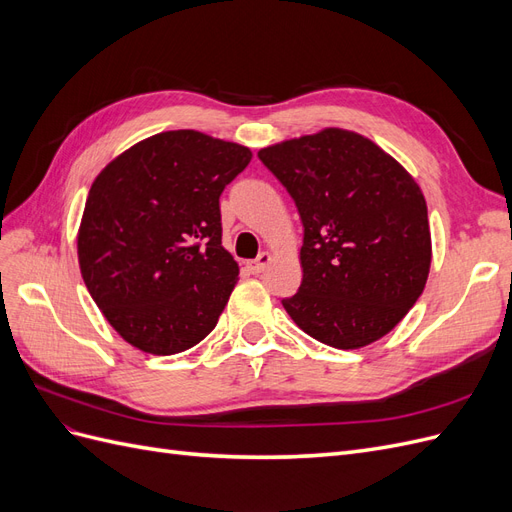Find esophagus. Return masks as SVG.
Wrapping results in <instances>:
<instances>
[{"mask_svg":"<svg viewBox=\"0 0 512 512\" xmlns=\"http://www.w3.org/2000/svg\"><path fill=\"white\" fill-rule=\"evenodd\" d=\"M273 260V256L269 254V252H262L256 260H252V262H247V269H250L252 273H262L267 269V265L269 262Z\"/></svg>","mask_w":512,"mask_h":512,"instance_id":"obj_1","label":"esophagus"}]
</instances>
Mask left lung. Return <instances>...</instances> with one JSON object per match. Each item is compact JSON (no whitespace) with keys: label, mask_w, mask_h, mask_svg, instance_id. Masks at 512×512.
Returning a JSON list of instances; mask_svg holds the SVG:
<instances>
[{"label":"left lung","mask_w":512,"mask_h":512,"mask_svg":"<svg viewBox=\"0 0 512 512\" xmlns=\"http://www.w3.org/2000/svg\"><path fill=\"white\" fill-rule=\"evenodd\" d=\"M303 222L299 292L282 305L339 350L378 342L421 297L431 267L418 183L367 136L324 128L258 151Z\"/></svg>","instance_id":"left-lung-1"}]
</instances>
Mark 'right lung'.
Listing matches in <instances>:
<instances>
[{
  "instance_id": "obj_1",
  "label": "right lung",
  "mask_w": 512,
  "mask_h": 512,
  "mask_svg": "<svg viewBox=\"0 0 512 512\" xmlns=\"http://www.w3.org/2000/svg\"><path fill=\"white\" fill-rule=\"evenodd\" d=\"M252 151L196 130L153 134L108 162L85 203L76 252L108 324L168 356L213 331L239 265L222 245L220 194Z\"/></svg>"
}]
</instances>
